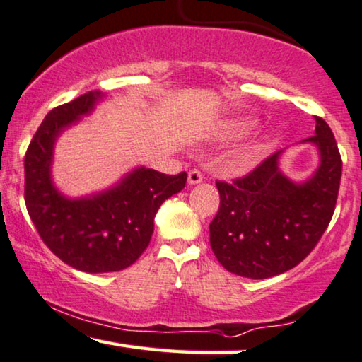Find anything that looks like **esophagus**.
Segmentation results:
<instances>
[{"label":"esophagus","mask_w":362,"mask_h":362,"mask_svg":"<svg viewBox=\"0 0 362 362\" xmlns=\"http://www.w3.org/2000/svg\"><path fill=\"white\" fill-rule=\"evenodd\" d=\"M202 180H204V176H202L201 171L197 170H191L189 173H187V182L189 185H199V182H202Z\"/></svg>","instance_id":"34e87169"}]
</instances>
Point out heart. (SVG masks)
I'll use <instances>...</instances> for the list:
<instances>
[{"instance_id":"heart-1","label":"heart","mask_w":362,"mask_h":362,"mask_svg":"<svg viewBox=\"0 0 362 362\" xmlns=\"http://www.w3.org/2000/svg\"><path fill=\"white\" fill-rule=\"evenodd\" d=\"M254 125H255V118H252L249 115L227 117L214 123V127H212V133H214V136L221 138V140H234V138H240L244 136L245 133H249ZM267 146H269V140H267V136H260L252 143H249V145L244 148V151H242V156H240L242 165L244 166L250 165V163L254 161Z\"/></svg>"}]
</instances>
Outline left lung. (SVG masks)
Returning a JSON list of instances; mask_svg holds the SVG:
<instances>
[{
	"label": "left lung",
	"instance_id": "obj_1",
	"mask_svg": "<svg viewBox=\"0 0 362 362\" xmlns=\"http://www.w3.org/2000/svg\"><path fill=\"white\" fill-rule=\"evenodd\" d=\"M320 165L295 182L280 170L284 150L232 182L217 181L221 206L209 226L211 249L230 274L264 280L293 269L315 249L333 217L343 161L334 135L315 117Z\"/></svg>",
	"mask_w": 362,
	"mask_h": 362
}]
</instances>
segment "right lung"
I'll return each mask as SVG.
<instances>
[{
    "label": "right lung",
    "instance_id": "1",
    "mask_svg": "<svg viewBox=\"0 0 362 362\" xmlns=\"http://www.w3.org/2000/svg\"><path fill=\"white\" fill-rule=\"evenodd\" d=\"M103 97L92 90L52 108L24 156V201L34 227L52 254L87 274L135 264L150 244L160 206L185 187L187 177L185 171L170 176L140 166L97 194L64 196L51 176L54 145L66 128L90 115Z\"/></svg>",
    "mask_w": 362,
    "mask_h": 362
}]
</instances>
